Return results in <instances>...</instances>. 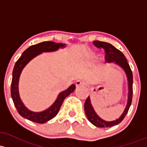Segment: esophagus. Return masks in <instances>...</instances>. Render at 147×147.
Segmentation results:
<instances>
[{"mask_svg": "<svg viewBox=\"0 0 147 147\" xmlns=\"http://www.w3.org/2000/svg\"><path fill=\"white\" fill-rule=\"evenodd\" d=\"M75 85H76V86H84V85H86V82L84 81V80H77V81L76 82V83H75Z\"/></svg>", "mask_w": 147, "mask_h": 147, "instance_id": "esophagus-1", "label": "esophagus"}]
</instances>
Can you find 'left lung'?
Segmentation results:
<instances>
[{
	"label": "left lung",
	"instance_id": "obj_1",
	"mask_svg": "<svg viewBox=\"0 0 147 147\" xmlns=\"http://www.w3.org/2000/svg\"><path fill=\"white\" fill-rule=\"evenodd\" d=\"M93 45L98 48H102L105 49V60L108 63L114 62L116 64L119 65L120 67H121L125 71V74H126L127 78H128V102H127L126 107H125V110L122 115L121 116L120 118L117 119L115 121H106L102 120V119L100 118L97 115L96 112L93 109V107L91 105V100H90V97L88 96L86 98V101L84 103V111L86 113V115L88 118V121L92 124L96 125V127H99V128H104V127H112L114 125H117V124L120 123L123 119L125 118V115L128 113L129 108L130 107V105L132 102V99H133V73H132V70L130 69V65H129L128 61H127L126 58L123 55V53L121 52L119 49L114 47L113 45L109 43L105 42H101L96 40L93 42Z\"/></svg>",
	"mask_w": 147,
	"mask_h": 147
}]
</instances>
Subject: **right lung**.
<instances>
[{
	"label": "right lung",
	"mask_w": 147,
	"mask_h": 147,
	"mask_svg": "<svg viewBox=\"0 0 147 147\" xmlns=\"http://www.w3.org/2000/svg\"><path fill=\"white\" fill-rule=\"evenodd\" d=\"M65 47V44L62 43H56L54 42L47 41L40 42L39 44L32 45L26 49L22 54V56L18 59L14 65L13 72H12V80L11 83V96L13 100L14 106L17 112L22 117L34 121L35 123H44L48 121L55 117L59 112V109L62 105L65 98L72 93L75 89V85L72 84L65 91L61 92L58 96L54 104L46 110L40 112H31L24 106L23 102L21 100L19 94V80L21 72L24 66L31 59L39 55L42 52H49L54 51Z\"/></svg>",
	"instance_id": "1"
}]
</instances>
